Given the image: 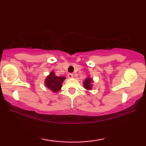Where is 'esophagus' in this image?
I'll return each instance as SVG.
<instances>
[{
    "label": "esophagus",
    "instance_id": "34e87169",
    "mask_svg": "<svg viewBox=\"0 0 146 146\" xmlns=\"http://www.w3.org/2000/svg\"><path fill=\"white\" fill-rule=\"evenodd\" d=\"M68 77L69 78H73V77H74L73 74H72V73H69L68 74Z\"/></svg>",
    "mask_w": 146,
    "mask_h": 146
}]
</instances>
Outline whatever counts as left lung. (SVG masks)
<instances>
[{
	"instance_id": "left-lung-1",
	"label": "left lung",
	"mask_w": 146,
	"mask_h": 146,
	"mask_svg": "<svg viewBox=\"0 0 146 146\" xmlns=\"http://www.w3.org/2000/svg\"><path fill=\"white\" fill-rule=\"evenodd\" d=\"M92 81V78H87L86 79V80L84 82V86L86 89H87V90H91L92 89V85L91 84Z\"/></svg>"
}]
</instances>
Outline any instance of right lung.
I'll use <instances>...</instances> for the list:
<instances>
[{
  "mask_svg": "<svg viewBox=\"0 0 146 146\" xmlns=\"http://www.w3.org/2000/svg\"><path fill=\"white\" fill-rule=\"evenodd\" d=\"M65 79V77L56 76L54 72H51L45 80V85L50 89V90L57 92L60 90L62 84Z\"/></svg>",
  "mask_w": 146,
  "mask_h": 146,
  "instance_id": "1",
  "label": "right lung"
}]
</instances>
